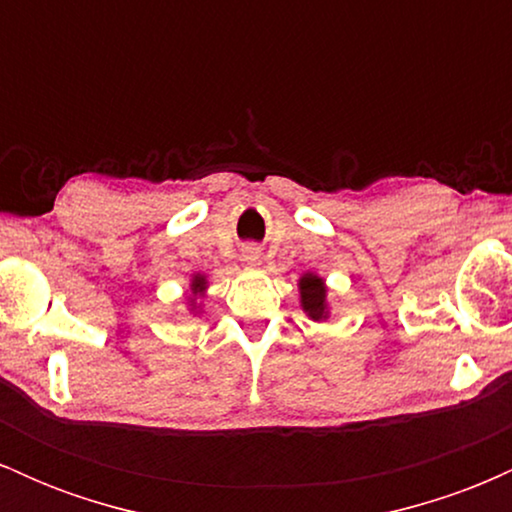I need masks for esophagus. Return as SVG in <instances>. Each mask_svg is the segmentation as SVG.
<instances>
[{
  "instance_id": "34e87169",
  "label": "esophagus",
  "mask_w": 512,
  "mask_h": 512,
  "mask_svg": "<svg viewBox=\"0 0 512 512\" xmlns=\"http://www.w3.org/2000/svg\"><path fill=\"white\" fill-rule=\"evenodd\" d=\"M243 262L250 264V267H257V264H260V248L248 245V248L243 250Z\"/></svg>"
}]
</instances>
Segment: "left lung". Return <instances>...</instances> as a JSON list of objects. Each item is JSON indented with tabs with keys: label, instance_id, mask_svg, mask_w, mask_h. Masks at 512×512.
Here are the masks:
<instances>
[{
	"label": "left lung",
	"instance_id": "left-lung-1",
	"mask_svg": "<svg viewBox=\"0 0 512 512\" xmlns=\"http://www.w3.org/2000/svg\"><path fill=\"white\" fill-rule=\"evenodd\" d=\"M298 301H301L303 313L313 322H327L332 317V305L327 301V281L320 274H301V279H298Z\"/></svg>",
	"mask_w": 512,
	"mask_h": 512
}]
</instances>
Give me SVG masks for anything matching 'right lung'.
<instances>
[{"mask_svg": "<svg viewBox=\"0 0 512 512\" xmlns=\"http://www.w3.org/2000/svg\"><path fill=\"white\" fill-rule=\"evenodd\" d=\"M207 291H209V279L207 274L197 272L190 276V289H187V310H190V315H202V308H204V298H207Z\"/></svg>", "mask_w": 512, "mask_h": 512, "instance_id": "right-lung-1", "label": "right lung"}]
</instances>
